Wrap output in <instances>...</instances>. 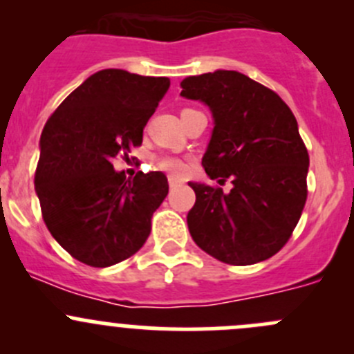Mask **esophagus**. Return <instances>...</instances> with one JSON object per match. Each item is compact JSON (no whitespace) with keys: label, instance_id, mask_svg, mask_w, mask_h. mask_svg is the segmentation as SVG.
<instances>
[{"label":"esophagus","instance_id":"34e87169","mask_svg":"<svg viewBox=\"0 0 354 354\" xmlns=\"http://www.w3.org/2000/svg\"><path fill=\"white\" fill-rule=\"evenodd\" d=\"M176 187H180V180L174 176H169V188L173 190V188H176Z\"/></svg>","mask_w":354,"mask_h":354}]
</instances>
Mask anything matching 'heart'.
Returning <instances> with one entry per match:
<instances>
[{"label":"heart","instance_id":"obj_1","mask_svg":"<svg viewBox=\"0 0 354 354\" xmlns=\"http://www.w3.org/2000/svg\"><path fill=\"white\" fill-rule=\"evenodd\" d=\"M156 164L159 169L166 171V173L174 174V176H183L188 171V162L181 157L173 154H162L156 159Z\"/></svg>","mask_w":354,"mask_h":354}]
</instances>
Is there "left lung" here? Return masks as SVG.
<instances>
[{
	"label": "left lung",
	"mask_w": 354,
	"mask_h": 354,
	"mask_svg": "<svg viewBox=\"0 0 354 354\" xmlns=\"http://www.w3.org/2000/svg\"><path fill=\"white\" fill-rule=\"evenodd\" d=\"M181 95L202 101L214 116L202 159L210 180L233 188L188 183L197 200L187 216L203 252L230 266L276 255L291 238L306 195L310 157L286 102L240 71L217 70L181 82Z\"/></svg>",
	"instance_id": "8db88e82"
}]
</instances>
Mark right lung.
I'll use <instances>...</instances> for the list:
<instances>
[{"label":"right lung","instance_id":"obj_1","mask_svg":"<svg viewBox=\"0 0 354 354\" xmlns=\"http://www.w3.org/2000/svg\"><path fill=\"white\" fill-rule=\"evenodd\" d=\"M169 78L124 70L91 75L49 116L41 135L35 192L42 219L78 262L109 267L135 255L169 185L160 171L127 180L113 159L142 145Z\"/></svg>","mask_w":354,"mask_h":354}]
</instances>
